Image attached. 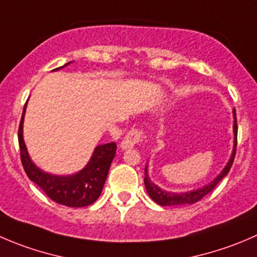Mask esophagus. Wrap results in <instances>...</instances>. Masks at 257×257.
Listing matches in <instances>:
<instances>
[{
	"mask_svg": "<svg viewBox=\"0 0 257 257\" xmlns=\"http://www.w3.org/2000/svg\"><path fill=\"white\" fill-rule=\"evenodd\" d=\"M143 139H144L143 131H141V129H137V128H132L131 131L125 134V137L123 138V141H121L120 147L123 149L133 148L136 144H139L142 141H143Z\"/></svg>",
	"mask_w": 257,
	"mask_h": 257,
	"instance_id": "obj_1",
	"label": "esophagus"
}]
</instances>
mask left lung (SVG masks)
Segmentation results:
<instances>
[{
  "instance_id": "1",
  "label": "left lung",
  "mask_w": 257,
  "mask_h": 257,
  "mask_svg": "<svg viewBox=\"0 0 257 257\" xmlns=\"http://www.w3.org/2000/svg\"><path fill=\"white\" fill-rule=\"evenodd\" d=\"M233 115H235V121H233V133H235V143H233V151L231 154L230 161L227 162L225 168L222 169L220 174L213 179L211 183L206 184L202 188L193 189V191L183 192V193H174V192H168L164 191V189L159 188L157 184H154L153 182L149 179L148 177V171H147V167L144 169V184H146L147 192H148L149 197L154 201L156 203L161 206H183V205H192V203L198 202L200 200H202L206 195H208L218 183H220L221 179L223 177L227 176V173L230 172L231 167H232L233 159H235L236 154V146H237V121H236V111L233 110Z\"/></svg>"
}]
</instances>
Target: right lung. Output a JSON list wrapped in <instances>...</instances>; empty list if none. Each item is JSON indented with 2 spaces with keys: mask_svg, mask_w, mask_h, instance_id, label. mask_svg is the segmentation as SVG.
I'll return each mask as SVG.
<instances>
[{
  "mask_svg": "<svg viewBox=\"0 0 257 257\" xmlns=\"http://www.w3.org/2000/svg\"><path fill=\"white\" fill-rule=\"evenodd\" d=\"M61 68H57L55 70H59ZM25 109H26V104H25L19 126V146L20 152H21L20 156H21L22 166L27 177L46 193L47 197L60 205L68 206V207H85L95 202L103 191L111 161L115 156L116 144L111 142V143L96 147L89 163L78 173L71 174V176H55V174L46 173L35 166L27 153L24 137H22Z\"/></svg>",
  "mask_w": 257,
  "mask_h": 257,
  "instance_id": "add662e5",
  "label": "right lung"
}]
</instances>
